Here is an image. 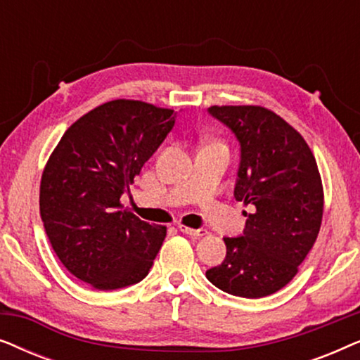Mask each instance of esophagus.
<instances>
[{
  "instance_id": "34e87169",
  "label": "esophagus",
  "mask_w": 360,
  "mask_h": 360,
  "mask_svg": "<svg viewBox=\"0 0 360 360\" xmlns=\"http://www.w3.org/2000/svg\"><path fill=\"white\" fill-rule=\"evenodd\" d=\"M179 229H180V233L191 236V238H201V236L208 234V231L206 229H193V228H188V226H185V224H179Z\"/></svg>"
}]
</instances>
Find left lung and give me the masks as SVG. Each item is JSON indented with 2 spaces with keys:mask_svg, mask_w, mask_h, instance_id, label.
Returning a JSON list of instances; mask_svg holds the SVG:
<instances>
[{
  "mask_svg": "<svg viewBox=\"0 0 360 360\" xmlns=\"http://www.w3.org/2000/svg\"><path fill=\"white\" fill-rule=\"evenodd\" d=\"M240 144L234 196L252 205L240 238H224L226 259L206 278L226 293L262 298L298 274L323 221L324 191L316 159L300 132L259 105L211 106Z\"/></svg>",
  "mask_w": 360,
  "mask_h": 360,
  "instance_id": "obj_1",
  "label": "left lung"
}]
</instances>
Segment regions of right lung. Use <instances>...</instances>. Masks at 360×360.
Here are the masks:
<instances>
[{
	"label": "right lung",
	"mask_w": 360,
	"mask_h": 360,
	"mask_svg": "<svg viewBox=\"0 0 360 360\" xmlns=\"http://www.w3.org/2000/svg\"><path fill=\"white\" fill-rule=\"evenodd\" d=\"M174 124L169 108L112 100L73 122L49 157L44 229L63 267L91 288H124L149 274L167 228L122 211L121 195Z\"/></svg>",
	"instance_id": "obj_1"
}]
</instances>
